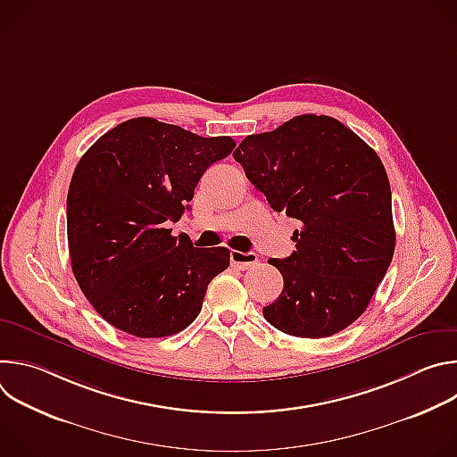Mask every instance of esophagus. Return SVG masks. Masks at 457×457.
Here are the masks:
<instances>
[{
    "instance_id": "34e87169",
    "label": "esophagus",
    "mask_w": 457,
    "mask_h": 457,
    "mask_svg": "<svg viewBox=\"0 0 457 457\" xmlns=\"http://www.w3.org/2000/svg\"><path fill=\"white\" fill-rule=\"evenodd\" d=\"M231 266L237 270H249L254 264H258V254L256 253H242V251H231L229 253Z\"/></svg>"
}]
</instances>
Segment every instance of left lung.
Segmentation results:
<instances>
[{"instance_id": "1", "label": "left lung", "mask_w": 457, "mask_h": 457, "mask_svg": "<svg viewBox=\"0 0 457 457\" xmlns=\"http://www.w3.org/2000/svg\"><path fill=\"white\" fill-rule=\"evenodd\" d=\"M275 212L300 220L296 251L271 258L284 277L262 309L278 331L325 338L361 316L395 254L386 171L376 152L329 115L293 117L247 136L233 154Z\"/></svg>"}]
</instances>
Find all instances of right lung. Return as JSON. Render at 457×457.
<instances>
[{
  "mask_svg": "<svg viewBox=\"0 0 457 457\" xmlns=\"http://www.w3.org/2000/svg\"><path fill=\"white\" fill-rule=\"evenodd\" d=\"M235 148L152 117L129 119L81 157L67 197L74 277L92 307L137 338L171 337L197 318L229 249L173 237L203 173Z\"/></svg>",
  "mask_w": 457,
  "mask_h": 457,
  "instance_id": "right-lung-1",
  "label": "right lung"
}]
</instances>
